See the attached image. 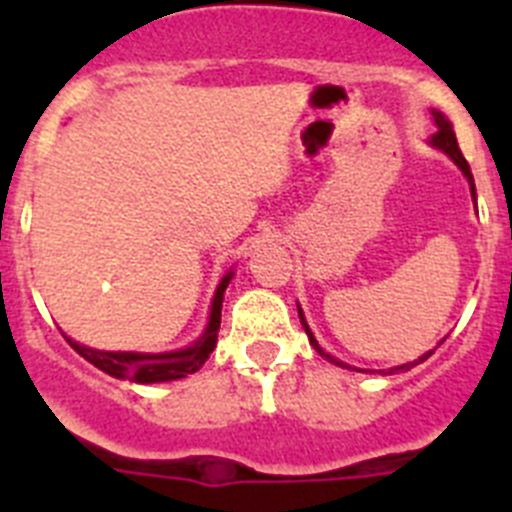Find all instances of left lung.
Returning a JSON list of instances; mask_svg holds the SVG:
<instances>
[{"label":"left lung","mask_w":512,"mask_h":512,"mask_svg":"<svg viewBox=\"0 0 512 512\" xmlns=\"http://www.w3.org/2000/svg\"><path fill=\"white\" fill-rule=\"evenodd\" d=\"M433 117H436L438 133L433 135V138H431V143H433V146H436V148H441L443 153H449V156L454 158V164L459 166L461 171H464V176H467V179H469V184H472V194H474V197H477V192H474V179H472V169H469L467 158L461 156V148H459V143H456V135H454V128H451V122L446 120V117H443V115H438V112H436V115H433ZM300 323H302V328H305L307 338H310V346H312V348H318V354H323L325 359H330V356L325 354L323 348L318 346V341H315V336H312V333H310V328H307L305 318H302V310H300ZM431 354H433V351H428V354H425V356H420L418 361H425V359H428V356H431ZM330 361H333V359H330ZM418 361H413V364H418ZM413 364H402V366H397V369H410V366H413ZM397 369H392V372H397ZM392 372H390V374H392Z\"/></svg>","instance_id":"obj_1"}]
</instances>
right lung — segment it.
Segmentation results:
<instances>
[{
  "label": "right lung",
  "instance_id": "1",
  "mask_svg": "<svg viewBox=\"0 0 512 512\" xmlns=\"http://www.w3.org/2000/svg\"><path fill=\"white\" fill-rule=\"evenodd\" d=\"M230 277L233 274H225V279L220 282L215 292V300H212L210 310V323L207 330L202 333V338L194 346L184 348V351H174V354H112V351H94V348L79 346L76 341L66 338L71 343L76 354L84 356L89 364H94L97 369L107 372L110 377L117 379H130V382L151 384V382H171V379H182L187 374H194L210 359L212 348L217 343V330H220V307H223V292L228 287Z\"/></svg>",
  "mask_w": 512,
  "mask_h": 512
}]
</instances>
